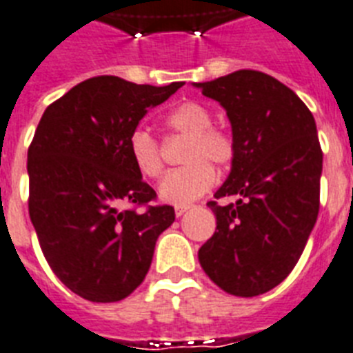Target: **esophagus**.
<instances>
[{"label":"esophagus","instance_id":"esophagus-1","mask_svg":"<svg viewBox=\"0 0 353 353\" xmlns=\"http://www.w3.org/2000/svg\"><path fill=\"white\" fill-rule=\"evenodd\" d=\"M190 208H192V205H176V208H174V210H176L177 217H181L183 214L190 210Z\"/></svg>","mask_w":353,"mask_h":353}]
</instances>
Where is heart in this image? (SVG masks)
I'll return each instance as SVG.
<instances>
[{
    "label": "heart",
    "instance_id": "1",
    "mask_svg": "<svg viewBox=\"0 0 353 353\" xmlns=\"http://www.w3.org/2000/svg\"><path fill=\"white\" fill-rule=\"evenodd\" d=\"M167 127L188 137L183 150L185 167L168 172L159 183V199L170 205H190L216 183L217 167H226L234 159V139L219 128H212V114L199 103L186 101L168 112ZM128 152L137 172L156 179L161 176L163 159L159 145L150 132L137 128L128 139Z\"/></svg>",
    "mask_w": 353,
    "mask_h": 353
}]
</instances>
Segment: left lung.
I'll use <instances>...</instances> for the list:
<instances>
[{"label": "left lung", "mask_w": 353, "mask_h": 353, "mask_svg": "<svg viewBox=\"0 0 353 353\" xmlns=\"http://www.w3.org/2000/svg\"><path fill=\"white\" fill-rule=\"evenodd\" d=\"M226 110L234 159L216 199V232L199 248L203 270L221 290L254 297L294 270L319 214L323 152L316 119L294 90L257 70L194 83Z\"/></svg>", "instance_id": "left-lung-1"}]
</instances>
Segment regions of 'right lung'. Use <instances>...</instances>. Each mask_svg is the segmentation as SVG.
Segmentation results:
<instances>
[{
    "label": "right lung",
    "instance_id": "1",
    "mask_svg": "<svg viewBox=\"0 0 353 353\" xmlns=\"http://www.w3.org/2000/svg\"><path fill=\"white\" fill-rule=\"evenodd\" d=\"M185 83L136 85L97 76L47 107L28 148V214L43 256L63 285L92 303L141 285L172 206L121 208L156 197L132 163L128 139L148 108Z\"/></svg>",
    "mask_w": 353,
    "mask_h": 353
}]
</instances>
